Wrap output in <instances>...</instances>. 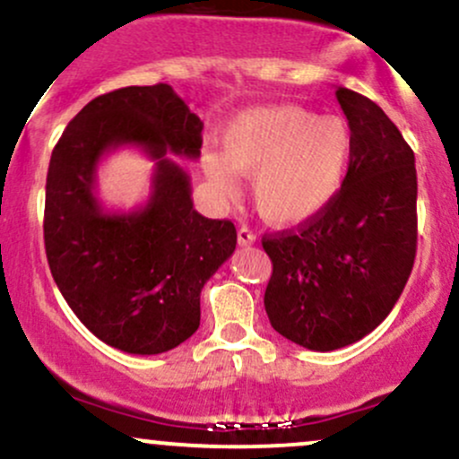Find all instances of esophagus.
<instances>
[{"instance_id":"obj_1","label":"esophagus","mask_w":459,"mask_h":459,"mask_svg":"<svg viewBox=\"0 0 459 459\" xmlns=\"http://www.w3.org/2000/svg\"><path fill=\"white\" fill-rule=\"evenodd\" d=\"M237 241H239V246H252L256 241V235L252 233L247 226H241V229L237 230Z\"/></svg>"}]
</instances>
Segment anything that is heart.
I'll list each match as a JSON object with an SVG mask.
<instances>
[{
  "label": "heart",
  "instance_id": "b5f03b06",
  "mask_svg": "<svg viewBox=\"0 0 459 459\" xmlns=\"http://www.w3.org/2000/svg\"><path fill=\"white\" fill-rule=\"evenodd\" d=\"M350 152L351 134L341 116L276 105L230 120L222 152H204L203 170L226 194L235 189V172L252 178V200L267 222L299 224L339 192Z\"/></svg>",
  "mask_w": 459,
  "mask_h": 459
}]
</instances>
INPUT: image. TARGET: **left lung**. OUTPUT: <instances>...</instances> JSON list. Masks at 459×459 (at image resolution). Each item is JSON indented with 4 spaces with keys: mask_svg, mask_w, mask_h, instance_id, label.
<instances>
[{
    "mask_svg": "<svg viewBox=\"0 0 459 459\" xmlns=\"http://www.w3.org/2000/svg\"><path fill=\"white\" fill-rule=\"evenodd\" d=\"M351 134L343 186L298 230L263 237L272 259L265 310L284 339L315 351L376 330L416 256L414 152L371 99L336 91Z\"/></svg>",
    "mask_w": 459,
    "mask_h": 459,
    "instance_id": "left-lung-1",
    "label": "left lung"
}]
</instances>
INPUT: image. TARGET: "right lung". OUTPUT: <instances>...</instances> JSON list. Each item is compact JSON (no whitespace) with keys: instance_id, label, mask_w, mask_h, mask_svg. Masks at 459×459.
Returning <instances> with one entry per match:
<instances>
[{"instance_id":"1","label":"right lung","mask_w":459,"mask_h":459,"mask_svg":"<svg viewBox=\"0 0 459 459\" xmlns=\"http://www.w3.org/2000/svg\"><path fill=\"white\" fill-rule=\"evenodd\" d=\"M138 145L156 160L152 196L131 214L103 212L93 186L100 157ZM203 120L168 83L92 99L51 152L45 250L79 321L127 354L175 350L200 325V291L233 255L230 220L194 209L189 177L166 152L198 160Z\"/></svg>"}]
</instances>
